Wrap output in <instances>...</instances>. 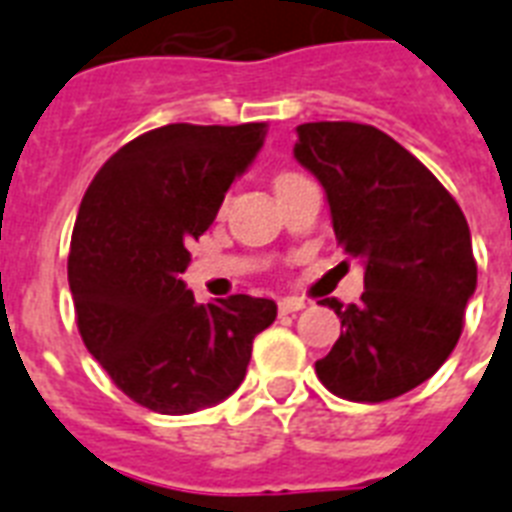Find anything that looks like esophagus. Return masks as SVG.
Segmentation results:
<instances>
[{
    "label": "esophagus",
    "instance_id": "34e87169",
    "mask_svg": "<svg viewBox=\"0 0 512 512\" xmlns=\"http://www.w3.org/2000/svg\"><path fill=\"white\" fill-rule=\"evenodd\" d=\"M304 307H307V304H304L301 299H280V301H277V312H280V315H291V312H299V310H304Z\"/></svg>",
    "mask_w": 512,
    "mask_h": 512
}]
</instances>
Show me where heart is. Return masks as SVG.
<instances>
[{"label":"heart","instance_id":"heart-1","mask_svg":"<svg viewBox=\"0 0 512 512\" xmlns=\"http://www.w3.org/2000/svg\"><path fill=\"white\" fill-rule=\"evenodd\" d=\"M293 176H296V173H283V176H277L275 184H280V181H285V178H293Z\"/></svg>","mask_w":512,"mask_h":512}]
</instances>
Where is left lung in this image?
<instances>
[{
  "label": "left lung",
  "mask_w": 512,
  "mask_h": 512,
  "mask_svg": "<svg viewBox=\"0 0 512 512\" xmlns=\"http://www.w3.org/2000/svg\"><path fill=\"white\" fill-rule=\"evenodd\" d=\"M293 157L326 189L336 243L363 261L360 304L323 299L342 336L315 363L339 398L382 403L414 390L457 347L478 267L457 200L374 125L304 122Z\"/></svg>",
  "instance_id": "1"
}]
</instances>
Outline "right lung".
Returning <instances> with one entry per match:
<instances>
[{
  "instance_id": "right-lung-1",
  "label": "right lung",
  "mask_w": 512,
  "mask_h": 512,
  "mask_svg": "<svg viewBox=\"0 0 512 512\" xmlns=\"http://www.w3.org/2000/svg\"><path fill=\"white\" fill-rule=\"evenodd\" d=\"M267 125L149 130L114 152L87 186L69 251L77 328L112 382L160 414H192L229 398L256 334L277 304L235 293L197 304L186 291L189 245L251 165Z\"/></svg>"
}]
</instances>
